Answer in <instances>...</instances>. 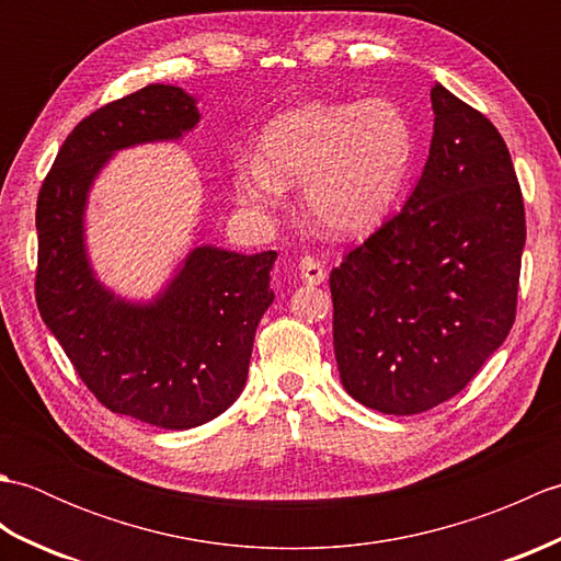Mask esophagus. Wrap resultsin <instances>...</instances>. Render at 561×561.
Returning a JSON list of instances; mask_svg holds the SVG:
<instances>
[{
    "label": "esophagus",
    "instance_id": "obj_1",
    "mask_svg": "<svg viewBox=\"0 0 561 561\" xmlns=\"http://www.w3.org/2000/svg\"><path fill=\"white\" fill-rule=\"evenodd\" d=\"M299 277L301 282L306 284H323L328 272H325V265L320 260L306 255L301 262H299Z\"/></svg>",
    "mask_w": 561,
    "mask_h": 561
}]
</instances>
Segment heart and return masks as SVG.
<instances>
[{"mask_svg":"<svg viewBox=\"0 0 561 561\" xmlns=\"http://www.w3.org/2000/svg\"><path fill=\"white\" fill-rule=\"evenodd\" d=\"M414 157V127L392 101H306L262 127L260 157L236 163L233 185L241 205L272 211L301 183L308 221L359 236L396 207Z\"/></svg>","mask_w":561,"mask_h":561,"instance_id":"1","label":"heart"}]
</instances>
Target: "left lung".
Masks as SVG:
<instances>
[{"label":"left lung","instance_id":"left-lung-1","mask_svg":"<svg viewBox=\"0 0 561 561\" xmlns=\"http://www.w3.org/2000/svg\"><path fill=\"white\" fill-rule=\"evenodd\" d=\"M432 108L420 183L330 272L342 386L383 414L458 396L516 320L526 209L506 141L440 83Z\"/></svg>","mask_w":561,"mask_h":561}]
</instances>
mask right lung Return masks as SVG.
Wrapping results in <instances>:
<instances>
[{"instance_id": "right-lung-1", "label": "right lung", "mask_w": 561, "mask_h": 561, "mask_svg": "<svg viewBox=\"0 0 561 561\" xmlns=\"http://www.w3.org/2000/svg\"><path fill=\"white\" fill-rule=\"evenodd\" d=\"M197 121L195 99L165 83L103 105L65 139L35 209L45 325L103 408L161 428L205 424L241 396L257 323L274 301L277 253L197 245L163 294L129 304L93 277L83 209L115 151L181 139Z\"/></svg>"}]
</instances>
